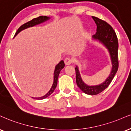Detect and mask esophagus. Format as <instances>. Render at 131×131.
Returning a JSON list of instances; mask_svg holds the SVG:
<instances>
[{"label":"esophagus","mask_w":131,"mask_h":131,"mask_svg":"<svg viewBox=\"0 0 131 131\" xmlns=\"http://www.w3.org/2000/svg\"><path fill=\"white\" fill-rule=\"evenodd\" d=\"M64 62H65L66 65L68 66V65H70L72 63V59H71L70 58H66L65 59V60H64Z\"/></svg>","instance_id":"esophagus-1"}]
</instances>
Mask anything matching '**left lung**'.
<instances>
[{
  "instance_id": "1",
  "label": "left lung",
  "mask_w": 131,
  "mask_h": 131,
  "mask_svg": "<svg viewBox=\"0 0 131 131\" xmlns=\"http://www.w3.org/2000/svg\"><path fill=\"white\" fill-rule=\"evenodd\" d=\"M92 17L96 25V32L92 36V39L98 42L107 49L112 64V69L109 75L104 82L94 85H89L83 81L78 66H76L75 72L76 81L78 88L85 94L95 95L101 93L109 86L117 73L118 68V43L115 32L109 24L95 16H92Z\"/></svg>"
}]
</instances>
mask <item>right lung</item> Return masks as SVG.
Returning a JSON list of instances; mask_svg holds the SVG:
<instances>
[{
  "label": "right lung",
  "instance_id": "1",
  "mask_svg": "<svg viewBox=\"0 0 131 131\" xmlns=\"http://www.w3.org/2000/svg\"><path fill=\"white\" fill-rule=\"evenodd\" d=\"M50 19V17H48V16H39V17H36V18H35L32 19L31 20L29 21V22H27V23L23 24L22 26L19 27L17 31H16L15 34V36L14 37L16 36L17 35V34H19L20 31H22V30H25V29H27L28 28H30V27H32L35 26V25H39V24H41L42 23H43V22H46ZM65 67V64H64V61L62 60L58 64L55 66V68H54V73H53V84L51 85L50 89L49 91L47 93H46V95H43L42 96H41V97H32L33 98H35V99L36 100H43L45 99V98H47L48 96H49L51 93H53V92H54V89H55L56 88V85H57L58 83V77H59V73H60L61 70Z\"/></svg>",
  "mask_w": 131,
  "mask_h": 131
}]
</instances>
